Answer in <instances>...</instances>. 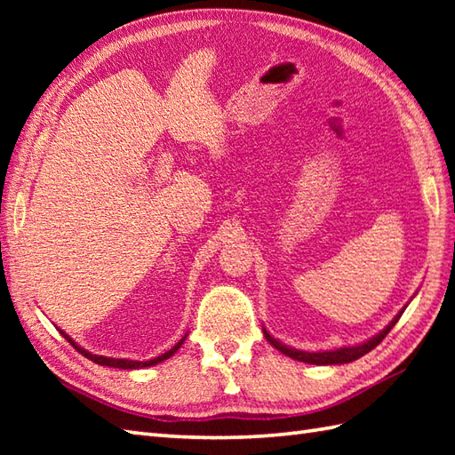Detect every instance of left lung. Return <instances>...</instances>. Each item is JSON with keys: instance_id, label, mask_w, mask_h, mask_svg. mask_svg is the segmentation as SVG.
Wrapping results in <instances>:
<instances>
[{"instance_id": "1", "label": "left lung", "mask_w": 455, "mask_h": 455, "mask_svg": "<svg viewBox=\"0 0 455 455\" xmlns=\"http://www.w3.org/2000/svg\"><path fill=\"white\" fill-rule=\"evenodd\" d=\"M404 308H407V305H404L401 311L395 315V318L393 321L383 328V331L379 332V334H375V336H371L370 340H365V342H360V344H354V346H342V347H336V350H321V352H305V350H297V347H291V346H287V344H283V342H279L277 338H274L272 334H269L266 328H264V336H266V340L272 344L274 347H277L279 352L282 354H285V355H289V357H293V360H297V362H303V363H313V365H338V363H350V362H354V360H357V357H362V355H365L367 352H371L373 347L379 344L385 336L389 334V331L391 328L397 324V321L401 318V315L404 313Z\"/></svg>"}]
</instances>
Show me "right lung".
Returning <instances> with one entry per match:
<instances>
[{
    "instance_id": "obj_1",
    "label": "right lung",
    "mask_w": 455,
    "mask_h": 455,
    "mask_svg": "<svg viewBox=\"0 0 455 455\" xmlns=\"http://www.w3.org/2000/svg\"><path fill=\"white\" fill-rule=\"evenodd\" d=\"M60 334L66 338L68 342H70L76 350H78L82 355H85L88 357V360H92V362H95V363H100V365H108V367H119V370H142V367H150V365H156V363H160V362H164V360H168V357H172L173 354H176L178 350H180V346L186 342V338H188V334L181 338V340L173 346V347H170L168 352H164L162 355H158V357H152V360H147V362H139V360H127V357H108V355H98V354H92V352H88L85 350V347H82L78 342L76 340H72L70 336H68L64 331H60Z\"/></svg>"
}]
</instances>
